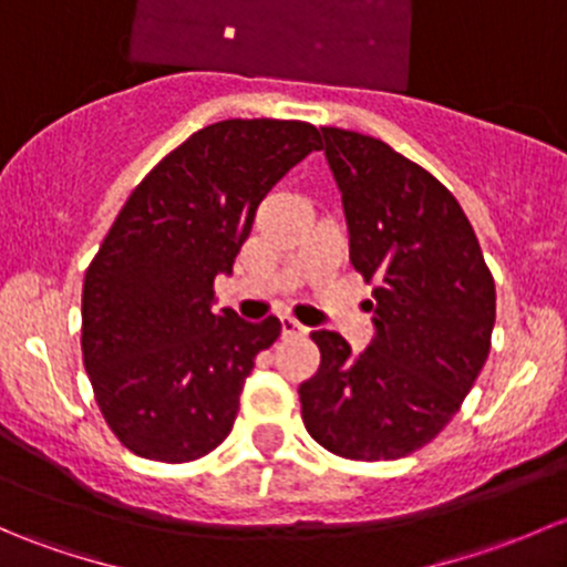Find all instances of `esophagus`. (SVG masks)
I'll return each instance as SVG.
<instances>
[{"label":"esophagus","mask_w":567,"mask_h":567,"mask_svg":"<svg viewBox=\"0 0 567 567\" xmlns=\"http://www.w3.org/2000/svg\"><path fill=\"white\" fill-rule=\"evenodd\" d=\"M279 320H282V337H305L307 331H310L305 323H299V320H296L293 316H282Z\"/></svg>","instance_id":"1"}]
</instances>
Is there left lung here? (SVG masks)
Returning <instances> with one entry per match:
<instances>
[{
    "mask_svg": "<svg viewBox=\"0 0 567 567\" xmlns=\"http://www.w3.org/2000/svg\"><path fill=\"white\" fill-rule=\"evenodd\" d=\"M342 192L351 262L373 282L375 337L351 353L312 331L320 368L299 386L320 447L351 461H394L444 431L491 351L496 288L458 199L375 136L320 128Z\"/></svg>",
    "mask_w": 567,
    "mask_h": 567,
    "instance_id": "1",
    "label": "left lung"
}]
</instances>
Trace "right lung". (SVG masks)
Here are the masks:
<instances>
[{
	"label": "right lung",
	"instance_id": "add662e5",
	"mask_svg": "<svg viewBox=\"0 0 567 567\" xmlns=\"http://www.w3.org/2000/svg\"><path fill=\"white\" fill-rule=\"evenodd\" d=\"M301 120H221L162 158L125 199L82 288V359L95 403L134 455L188 463L233 431L255 357L279 318L214 310L255 210L320 151Z\"/></svg>",
	"mask_w": 567,
	"mask_h": 567
}]
</instances>
